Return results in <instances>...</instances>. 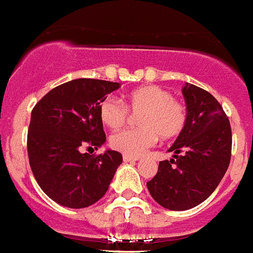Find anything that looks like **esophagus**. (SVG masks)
Listing matches in <instances>:
<instances>
[{
  "label": "esophagus",
  "instance_id": "esophagus-1",
  "mask_svg": "<svg viewBox=\"0 0 253 253\" xmlns=\"http://www.w3.org/2000/svg\"><path fill=\"white\" fill-rule=\"evenodd\" d=\"M139 160V157H132V155H123V161L125 162H135V161Z\"/></svg>",
  "mask_w": 253,
  "mask_h": 253
}]
</instances>
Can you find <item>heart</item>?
<instances>
[{
    "label": "heart",
    "mask_w": 253,
    "mask_h": 253,
    "mask_svg": "<svg viewBox=\"0 0 253 253\" xmlns=\"http://www.w3.org/2000/svg\"><path fill=\"white\" fill-rule=\"evenodd\" d=\"M128 111L136 115L141 127L127 128L110 138L114 150L126 155L138 157L145 153L158 138L173 139L184 131L188 114L181 100L171 96L166 88L146 84L125 95L123 103L117 98L104 99L99 107V118L110 130H119L128 119Z\"/></svg>",
    "instance_id": "b5f03b06"
}]
</instances>
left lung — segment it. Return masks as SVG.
Instances as JSON below:
<instances>
[{
    "mask_svg": "<svg viewBox=\"0 0 253 253\" xmlns=\"http://www.w3.org/2000/svg\"><path fill=\"white\" fill-rule=\"evenodd\" d=\"M188 122L147 182L151 197L170 211L197 207L214 192L224 177L232 151L229 119L213 95L194 84L182 88Z\"/></svg>",
    "mask_w": 253,
    "mask_h": 253,
    "instance_id": "1",
    "label": "left lung"
}]
</instances>
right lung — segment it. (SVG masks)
Masks as SVG:
<instances>
[{
  "label": "right lung",
  "instance_id": "right-lung-1",
  "mask_svg": "<svg viewBox=\"0 0 253 253\" xmlns=\"http://www.w3.org/2000/svg\"><path fill=\"white\" fill-rule=\"evenodd\" d=\"M121 87L98 79H75L50 89L32 110L29 165L42 192L67 208H87L106 194L122 154L93 151L106 142L100 103Z\"/></svg>",
  "mask_w": 253,
  "mask_h": 253
}]
</instances>
